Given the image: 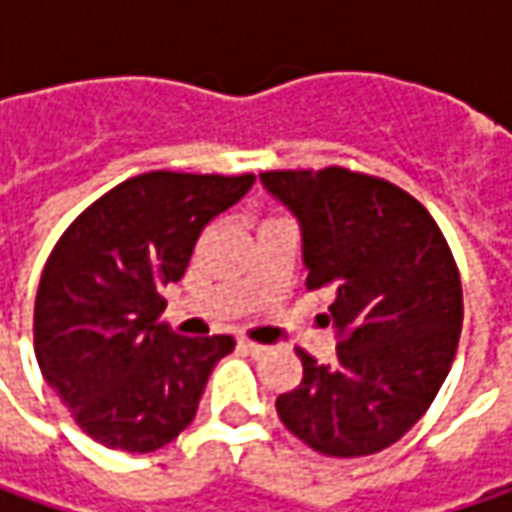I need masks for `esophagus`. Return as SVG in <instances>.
Masks as SVG:
<instances>
[{"instance_id": "obj_1", "label": "esophagus", "mask_w": 512, "mask_h": 512, "mask_svg": "<svg viewBox=\"0 0 512 512\" xmlns=\"http://www.w3.org/2000/svg\"><path fill=\"white\" fill-rule=\"evenodd\" d=\"M239 350H242V353H247V356H262V353H267L265 344L247 342V339H239Z\"/></svg>"}]
</instances>
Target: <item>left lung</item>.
Segmentation results:
<instances>
[{"label": "left lung", "mask_w": 512, "mask_h": 512, "mask_svg": "<svg viewBox=\"0 0 512 512\" xmlns=\"http://www.w3.org/2000/svg\"><path fill=\"white\" fill-rule=\"evenodd\" d=\"M265 190L302 227L307 290L336 359H302L279 419L316 453H379L419 422L450 373L462 333V279L433 216L402 187L347 168L267 170Z\"/></svg>", "instance_id": "obj_1"}]
</instances>
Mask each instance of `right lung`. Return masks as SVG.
Segmentation results:
<instances>
[{
  "instance_id": "add662e5",
  "label": "right lung",
  "mask_w": 512,
  "mask_h": 512,
  "mask_svg": "<svg viewBox=\"0 0 512 512\" xmlns=\"http://www.w3.org/2000/svg\"><path fill=\"white\" fill-rule=\"evenodd\" d=\"M256 182L153 170L76 216L42 270L33 344L45 382L93 442L153 453L193 422L233 336L187 339L159 322L205 225Z\"/></svg>"
}]
</instances>
